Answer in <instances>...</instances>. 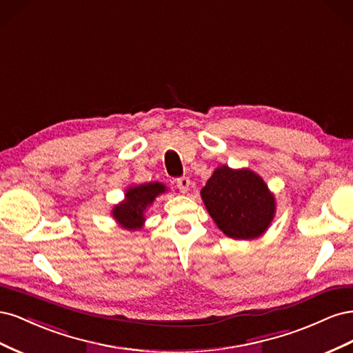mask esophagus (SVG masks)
<instances>
[{
    "label": "esophagus",
    "instance_id": "34e87169",
    "mask_svg": "<svg viewBox=\"0 0 353 353\" xmlns=\"http://www.w3.org/2000/svg\"><path fill=\"white\" fill-rule=\"evenodd\" d=\"M190 185H191V183H190V179L187 176H183V178H178L176 179V187L179 188L181 193L187 194L188 191H190Z\"/></svg>",
    "mask_w": 353,
    "mask_h": 353
}]
</instances>
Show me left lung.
<instances>
[{
    "mask_svg": "<svg viewBox=\"0 0 353 353\" xmlns=\"http://www.w3.org/2000/svg\"><path fill=\"white\" fill-rule=\"evenodd\" d=\"M200 196L216 227L234 240L259 239L274 221L276 201L261 175L221 165Z\"/></svg>",
    "mask_w": 353,
    "mask_h": 353,
    "instance_id": "1",
    "label": "left lung"
}]
</instances>
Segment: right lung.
<instances>
[{
  "instance_id": "right-lung-1",
  "label": "right lung",
  "mask_w": 353,
  "mask_h": 353,
  "mask_svg": "<svg viewBox=\"0 0 353 353\" xmlns=\"http://www.w3.org/2000/svg\"><path fill=\"white\" fill-rule=\"evenodd\" d=\"M168 191L162 183L132 184L125 190V199L112 208V216L117 225L128 231H137L144 227L145 212L153 205L157 196Z\"/></svg>"
}]
</instances>
